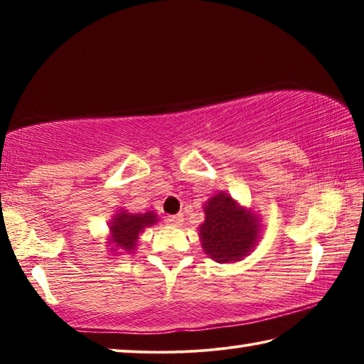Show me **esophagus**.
<instances>
[{
  "label": "esophagus",
  "instance_id": "obj_1",
  "mask_svg": "<svg viewBox=\"0 0 364 364\" xmlns=\"http://www.w3.org/2000/svg\"><path fill=\"white\" fill-rule=\"evenodd\" d=\"M183 221H184V218L181 213L180 215H168V217L165 218V223L171 225V226H181Z\"/></svg>",
  "mask_w": 364,
  "mask_h": 364
}]
</instances>
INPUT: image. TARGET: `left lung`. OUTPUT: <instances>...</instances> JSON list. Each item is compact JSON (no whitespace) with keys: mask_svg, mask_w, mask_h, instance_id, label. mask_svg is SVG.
<instances>
[{"mask_svg":"<svg viewBox=\"0 0 364 364\" xmlns=\"http://www.w3.org/2000/svg\"><path fill=\"white\" fill-rule=\"evenodd\" d=\"M205 221L199 236L205 254L218 263L237 262L254 247L258 218L239 207L228 194H217L204 208Z\"/></svg>","mask_w":364,"mask_h":364,"instance_id":"obj_1","label":"left lung"}]
</instances>
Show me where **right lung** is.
Segmentation results:
<instances>
[{
	"mask_svg": "<svg viewBox=\"0 0 364 364\" xmlns=\"http://www.w3.org/2000/svg\"><path fill=\"white\" fill-rule=\"evenodd\" d=\"M156 220L157 217L154 212L136 215L120 212L110 225V231H112L110 242L115 244V247H119L120 250L132 252L136 247L139 232H143L146 226L156 223Z\"/></svg>",
	"mask_w": 364,
	"mask_h": 364,
	"instance_id": "1",
	"label": "right lung"
}]
</instances>
